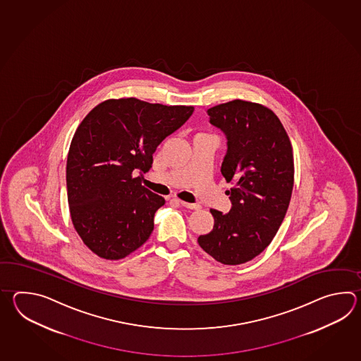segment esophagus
Segmentation results:
<instances>
[{
	"instance_id": "1",
	"label": "esophagus",
	"mask_w": 361,
	"mask_h": 361,
	"mask_svg": "<svg viewBox=\"0 0 361 361\" xmlns=\"http://www.w3.org/2000/svg\"><path fill=\"white\" fill-rule=\"evenodd\" d=\"M179 202H180L182 207H187V209H192V210H199L200 207H201L199 204H190V202H185V201H182V200H180Z\"/></svg>"
}]
</instances>
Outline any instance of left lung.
Returning <instances> with one entry per match:
<instances>
[{
	"label": "left lung",
	"mask_w": 361,
	"mask_h": 361,
	"mask_svg": "<svg viewBox=\"0 0 361 361\" xmlns=\"http://www.w3.org/2000/svg\"><path fill=\"white\" fill-rule=\"evenodd\" d=\"M227 139L223 177L233 187L227 214L212 209L214 227L199 245L223 264L252 261L269 245L284 221L294 183L293 148L283 123L258 103L232 100L207 109Z\"/></svg>",
	"instance_id": "obj_1"
}]
</instances>
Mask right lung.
Masks as SVG:
<instances>
[{
    "instance_id": "obj_1",
    "label": "right lung",
    "mask_w": 361,
    "mask_h": 361,
    "mask_svg": "<svg viewBox=\"0 0 361 361\" xmlns=\"http://www.w3.org/2000/svg\"><path fill=\"white\" fill-rule=\"evenodd\" d=\"M192 114L191 106L125 98L100 103L80 123L69 147L67 192L75 230L92 253L121 259L151 236L165 200L142 185V173Z\"/></svg>"
}]
</instances>
